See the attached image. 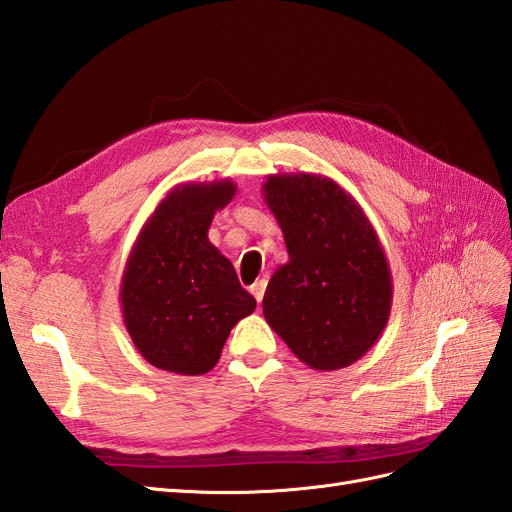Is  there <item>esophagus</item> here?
<instances>
[{"label":"esophagus","mask_w":512,"mask_h":512,"mask_svg":"<svg viewBox=\"0 0 512 512\" xmlns=\"http://www.w3.org/2000/svg\"><path fill=\"white\" fill-rule=\"evenodd\" d=\"M265 290H267V280H258V282L250 288V292L254 294L258 303L262 301V297H265Z\"/></svg>","instance_id":"34e87169"}]
</instances>
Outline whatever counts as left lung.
<instances>
[{"label":"left lung","instance_id":"left-lung-1","mask_svg":"<svg viewBox=\"0 0 512 512\" xmlns=\"http://www.w3.org/2000/svg\"><path fill=\"white\" fill-rule=\"evenodd\" d=\"M262 196L288 250L262 314L299 361L316 371L361 359L391 316L393 277L376 228L342 185L320 173H275Z\"/></svg>","mask_w":512,"mask_h":512}]
</instances>
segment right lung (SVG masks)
I'll list each match as a JSON object with an SVG mask.
<instances>
[{
  "instance_id": "add662e5",
  "label": "right lung",
  "mask_w": 512,
  "mask_h": 512,
  "mask_svg": "<svg viewBox=\"0 0 512 512\" xmlns=\"http://www.w3.org/2000/svg\"><path fill=\"white\" fill-rule=\"evenodd\" d=\"M237 194L232 179L170 190L143 224L121 275L119 305L136 350L153 367L203 376L235 324L256 309L232 262L209 241L213 215Z\"/></svg>"
}]
</instances>
